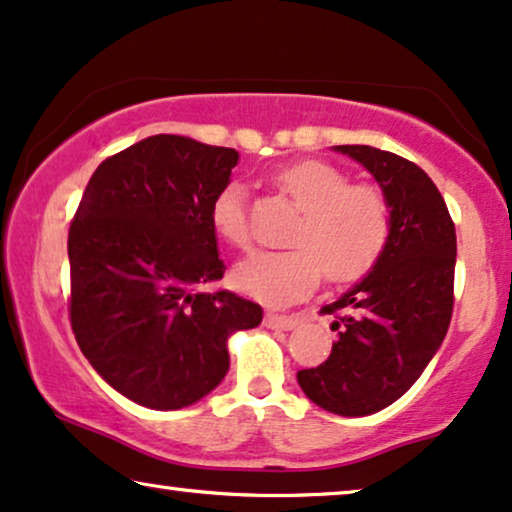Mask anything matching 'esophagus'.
Wrapping results in <instances>:
<instances>
[{"label": "esophagus", "instance_id": "esophagus-1", "mask_svg": "<svg viewBox=\"0 0 512 512\" xmlns=\"http://www.w3.org/2000/svg\"><path fill=\"white\" fill-rule=\"evenodd\" d=\"M264 323L269 327H278V330H292V327L299 325V316H295V313H290V316H285V313H267Z\"/></svg>", "mask_w": 512, "mask_h": 512}]
</instances>
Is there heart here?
I'll return each instance as SVG.
<instances>
[{
  "label": "heart",
  "instance_id": "1",
  "mask_svg": "<svg viewBox=\"0 0 512 512\" xmlns=\"http://www.w3.org/2000/svg\"><path fill=\"white\" fill-rule=\"evenodd\" d=\"M274 185L299 208L290 250L255 252L236 269V281L264 304H288L309 295L325 278L351 283L384 255L393 210L377 185L351 182L342 168L306 159L274 175ZM210 224L224 243L250 245L248 210L241 185H227L210 206Z\"/></svg>",
  "mask_w": 512,
  "mask_h": 512
}]
</instances>
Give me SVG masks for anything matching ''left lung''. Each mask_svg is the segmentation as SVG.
Returning a JSON list of instances; mask_svg holds the SVG:
<instances>
[{"instance_id": "1", "label": "left lung", "mask_w": 512, "mask_h": 512, "mask_svg": "<svg viewBox=\"0 0 512 512\" xmlns=\"http://www.w3.org/2000/svg\"><path fill=\"white\" fill-rule=\"evenodd\" d=\"M339 152L370 170L393 210V231L363 281L320 309L335 316L325 363L297 381L318 407L342 417L384 410L421 377L454 311L456 231L445 199L417 163L367 145Z\"/></svg>"}]
</instances>
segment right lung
Listing matches in <instances>:
<instances>
[{"instance_id":"obj_1","label":"right lung","mask_w":512,"mask_h":512,"mask_svg":"<svg viewBox=\"0 0 512 512\" xmlns=\"http://www.w3.org/2000/svg\"><path fill=\"white\" fill-rule=\"evenodd\" d=\"M238 152L152 135L95 168L67 236L70 325L95 372L133 403L180 410L229 370L227 339L262 306L224 276L210 206Z\"/></svg>"}]
</instances>
